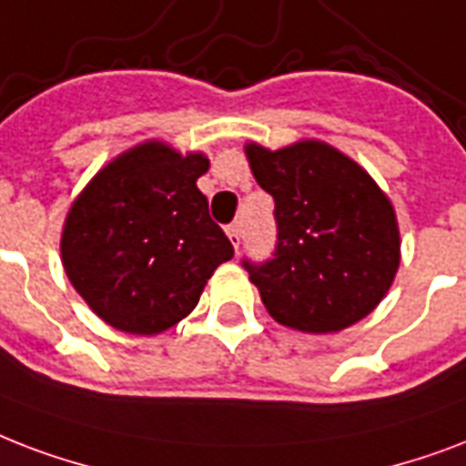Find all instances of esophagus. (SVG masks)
Masks as SVG:
<instances>
[{"instance_id": "1", "label": "esophagus", "mask_w": 466, "mask_h": 466, "mask_svg": "<svg viewBox=\"0 0 466 466\" xmlns=\"http://www.w3.org/2000/svg\"><path fill=\"white\" fill-rule=\"evenodd\" d=\"M226 233H228V238H230V245H233V248L238 250L240 238H243V233H240V226H238V223H233V226H228V230H226Z\"/></svg>"}]
</instances>
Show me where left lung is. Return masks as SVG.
<instances>
[{"label": "left lung", "mask_w": 466, "mask_h": 466, "mask_svg": "<svg viewBox=\"0 0 466 466\" xmlns=\"http://www.w3.org/2000/svg\"><path fill=\"white\" fill-rule=\"evenodd\" d=\"M252 177L274 199L277 250L243 262L267 313L326 335L370 316L394 284L401 233L391 199L370 172L323 140L279 150L245 143Z\"/></svg>", "instance_id": "obj_1"}]
</instances>
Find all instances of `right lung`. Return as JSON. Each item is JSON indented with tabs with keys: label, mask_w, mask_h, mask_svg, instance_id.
Segmentation results:
<instances>
[{
	"label": "right lung",
	"mask_w": 466,
	"mask_h": 466,
	"mask_svg": "<svg viewBox=\"0 0 466 466\" xmlns=\"http://www.w3.org/2000/svg\"><path fill=\"white\" fill-rule=\"evenodd\" d=\"M207 169L204 153L146 140L106 162L72 201L60 259L104 323L131 335L177 326L233 258L197 187Z\"/></svg>",
	"instance_id": "add662e5"
}]
</instances>
